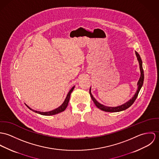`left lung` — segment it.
I'll return each instance as SVG.
<instances>
[{"mask_svg": "<svg viewBox=\"0 0 159 159\" xmlns=\"http://www.w3.org/2000/svg\"><path fill=\"white\" fill-rule=\"evenodd\" d=\"M135 55L137 56V60H138L139 63L140 70V79H139V80L137 82V87H137V91H136L135 94L134 95V96L130 100H129L127 102H125L124 104L121 105V106H117V107H108V106L101 104L93 97V94H91V87H90L89 94H90L91 99L93 101L94 104L98 108H99L101 110L107 111V112H118V111H123V110H125V109L128 108L129 107H130V106H132L133 104V103L135 102V101L137 99V98L138 96V94L140 92V89L143 86V81H144V71H143V65H142V60H141V57H140V56L139 53L136 51H135Z\"/></svg>", "mask_w": 159, "mask_h": 159, "instance_id": "1", "label": "left lung"}]
</instances>
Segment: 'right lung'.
I'll return each mask as SVG.
<instances>
[{
	"label": "right lung",
	"mask_w": 159,
	"mask_h": 159,
	"mask_svg": "<svg viewBox=\"0 0 159 159\" xmlns=\"http://www.w3.org/2000/svg\"><path fill=\"white\" fill-rule=\"evenodd\" d=\"M74 87H75V86H74V87L70 90V91L68 92V94H67V96H66V98H65L64 102H63V104H62L61 106H60V107H58V108L54 109L53 110H51V111H44H44H36V110H33V109H32L30 107H29V106H27V105H26V106H27V107H28L30 110H32L33 111L35 112L36 113H38V114L42 115H44V116H51V115H53L58 114V113H60V112L63 111L66 108V107H67V106H68V102H69V101H70V99L71 93H72V91H73Z\"/></svg>",
	"instance_id": "obj_1"
}]
</instances>
